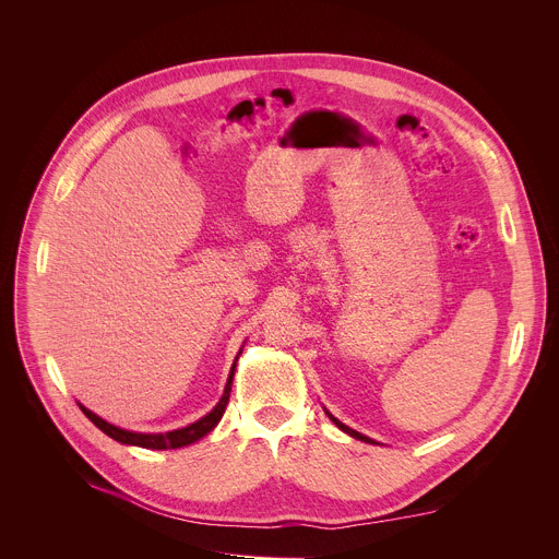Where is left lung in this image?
<instances>
[{"instance_id": "left-lung-1", "label": "left lung", "mask_w": 559, "mask_h": 559, "mask_svg": "<svg viewBox=\"0 0 559 559\" xmlns=\"http://www.w3.org/2000/svg\"><path fill=\"white\" fill-rule=\"evenodd\" d=\"M328 416H330V418H332V423H336V427H338V429H343V431H345V433H349V436H352V438H356V440H362V442H373V440H371V438H367V436H362V433H358V431H354V429H349V427H347V425H343V423H341V420H336V418H334V416H332V414H330V412H328Z\"/></svg>"}]
</instances>
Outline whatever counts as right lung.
Segmentation results:
<instances>
[{"mask_svg":"<svg viewBox=\"0 0 559 559\" xmlns=\"http://www.w3.org/2000/svg\"><path fill=\"white\" fill-rule=\"evenodd\" d=\"M238 358V356H236ZM234 367H236V360L231 365V371H229V378H227V384H225V391L221 395L218 405L201 420L192 423L190 427H183V429H177V431H168V433H134V431H126V429H119L106 420H102L99 416H95L93 412H88L86 407H82V412L88 416V420L99 427L106 436H110L112 440L121 442V444H134V447H143V449H179V447H188L197 440H201L203 436H207L216 425L218 420L223 418L225 414V407H227V401H229V391H231V378H234Z\"/></svg>","mask_w":559,"mask_h":559,"instance_id":"obj_1","label":"right lung"}]
</instances>
